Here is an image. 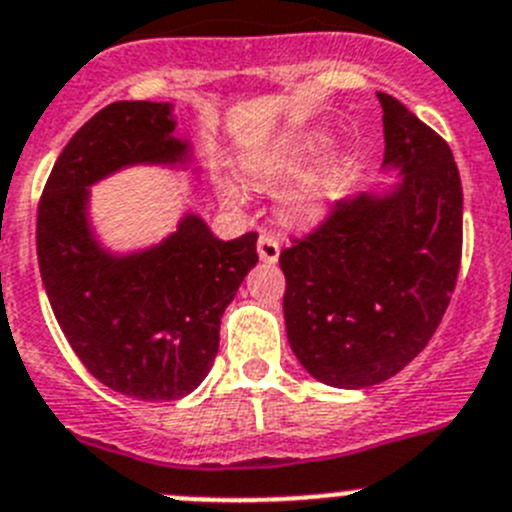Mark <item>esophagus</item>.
<instances>
[{
	"label": "esophagus",
	"instance_id": "esophagus-1",
	"mask_svg": "<svg viewBox=\"0 0 512 512\" xmlns=\"http://www.w3.org/2000/svg\"><path fill=\"white\" fill-rule=\"evenodd\" d=\"M257 255H260L262 262L267 265H275L280 257V242L272 237V234H260V240H257Z\"/></svg>",
	"mask_w": 512,
	"mask_h": 512
}]
</instances>
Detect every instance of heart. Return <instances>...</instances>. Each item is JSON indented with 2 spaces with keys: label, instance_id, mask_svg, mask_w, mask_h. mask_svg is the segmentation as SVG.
<instances>
[{
  "label": "heart",
  "instance_id": "heart-1",
  "mask_svg": "<svg viewBox=\"0 0 512 512\" xmlns=\"http://www.w3.org/2000/svg\"><path fill=\"white\" fill-rule=\"evenodd\" d=\"M351 159L341 143H328L323 128L285 133L242 156V174L252 186L280 191V214L285 222L313 224L326 217L343 197ZM219 194L227 204L240 207L242 194L234 181H222Z\"/></svg>",
  "mask_w": 512,
  "mask_h": 512
}]
</instances>
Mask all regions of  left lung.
<instances>
[{
	"label": "left lung",
	"instance_id": "obj_1",
	"mask_svg": "<svg viewBox=\"0 0 512 512\" xmlns=\"http://www.w3.org/2000/svg\"><path fill=\"white\" fill-rule=\"evenodd\" d=\"M391 184L338 204L280 252L285 331L313 379L366 389L422 353L450 305L462 257V184L450 146L376 93Z\"/></svg>",
	"mask_w": 512,
	"mask_h": 512
}]
</instances>
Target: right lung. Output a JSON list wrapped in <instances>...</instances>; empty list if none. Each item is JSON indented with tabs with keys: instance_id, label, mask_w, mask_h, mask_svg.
<instances>
[{
	"instance_id": "right-lung-1",
	"label": "right lung",
	"mask_w": 512,
	"mask_h": 512,
	"mask_svg": "<svg viewBox=\"0 0 512 512\" xmlns=\"http://www.w3.org/2000/svg\"><path fill=\"white\" fill-rule=\"evenodd\" d=\"M133 166L199 176L197 151L176 136L171 103L118 100L62 148L42 191L37 260L62 333L85 369L118 394L174 401L214 364L219 323L257 265V234L219 240L199 214L136 250L103 245L90 186Z\"/></svg>"
}]
</instances>
